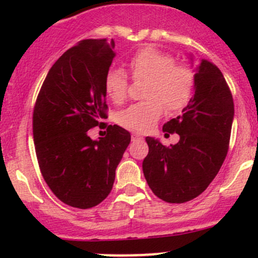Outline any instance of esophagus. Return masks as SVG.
<instances>
[{
	"mask_svg": "<svg viewBox=\"0 0 258 258\" xmlns=\"http://www.w3.org/2000/svg\"><path fill=\"white\" fill-rule=\"evenodd\" d=\"M131 138H132V141H133V142H136V141H139V139H142L141 136H139V135H136V133H133Z\"/></svg>",
	"mask_w": 258,
	"mask_h": 258,
	"instance_id": "obj_1",
	"label": "esophagus"
}]
</instances>
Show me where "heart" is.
Segmentation results:
<instances>
[{
  "instance_id": "b5f03b06",
  "label": "heart",
  "mask_w": 258,
  "mask_h": 258,
  "mask_svg": "<svg viewBox=\"0 0 258 258\" xmlns=\"http://www.w3.org/2000/svg\"><path fill=\"white\" fill-rule=\"evenodd\" d=\"M128 67L136 81L147 80L146 102L133 104L117 114V123L123 128L146 133L155 126L167 111L182 110L188 104L195 88V72L186 64H177L176 59L154 47L138 49L130 58ZM128 79L123 70L112 68L104 78V88L115 104H122L128 96Z\"/></svg>"
}]
</instances>
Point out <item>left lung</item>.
I'll return each mask as SVG.
<instances>
[{
	"label": "left lung",
	"instance_id": "8db88e82",
	"mask_svg": "<svg viewBox=\"0 0 258 258\" xmlns=\"http://www.w3.org/2000/svg\"><path fill=\"white\" fill-rule=\"evenodd\" d=\"M195 92L182 115L162 131L178 133L179 142L165 147L152 137L143 173L153 193L171 204L199 197L226 159L234 117L232 92L221 70L207 60L195 74ZM167 135V133H166Z\"/></svg>",
	"mask_w": 258,
	"mask_h": 258
}]
</instances>
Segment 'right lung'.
I'll return each mask as SVG.
<instances>
[{
    "mask_svg": "<svg viewBox=\"0 0 258 258\" xmlns=\"http://www.w3.org/2000/svg\"><path fill=\"white\" fill-rule=\"evenodd\" d=\"M114 48L112 38H88L68 49L49 69L34 106L32 135L43 179L59 200L78 209L108 197L131 142L125 128L102 122ZM97 125L107 135L92 141L89 130Z\"/></svg>",
    "mask_w": 258,
    "mask_h": 258,
    "instance_id": "right-lung-1",
    "label": "right lung"
}]
</instances>
